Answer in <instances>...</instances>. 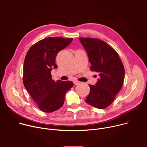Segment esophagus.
Listing matches in <instances>:
<instances>
[{"label":"esophagus","instance_id":"obj_1","mask_svg":"<svg viewBox=\"0 0 147 147\" xmlns=\"http://www.w3.org/2000/svg\"><path fill=\"white\" fill-rule=\"evenodd\" d=\"M73 82H74V84L75 85H78V84H80V82L77 81V80H74Z\"/></svg>","mask_w":147,"mask_h":147}]
</instances>
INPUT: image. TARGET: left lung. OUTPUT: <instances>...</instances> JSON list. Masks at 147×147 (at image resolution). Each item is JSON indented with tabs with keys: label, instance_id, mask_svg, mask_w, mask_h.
<instances>
[{
	"label": "left lung",
	"instance_id": "obj_1",
	"mask_svg": "<svg viewBox=\"0 0 147 147\" xmlns=\"http://www.w3.org/2000/svg\"><path fill=\"white\" fill-rule=\"evenodd\" d=\"M91 64V70L99 73L95 86L90 84V92L86 102L98 109H104L112 103L122 87L124 68L117 53L98 39L79 38Z\"/></svg>",
	"mask_w": 147,
	"mask_h": 147
}]
</instances>
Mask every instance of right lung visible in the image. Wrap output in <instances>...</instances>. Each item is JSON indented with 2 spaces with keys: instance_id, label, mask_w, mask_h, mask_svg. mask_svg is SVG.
<instances>
[{
  "instance_id": "obj_1",
  "label": "right lung",
  "mask_w": 147,
  "mask_h": 147,
  "mask_svg": "<svg viewBox=\"0 0 147 147\" xmlns=\"http://www.w3.org/2000/svg\"><path fill=\"white\" fill-rule=\"evenodd\" d=\"M72 40V38L48 37L33 45L26 56L24 86L39 108L44 112L60 109L64 103L66 93L73 86V82L70 81L52 80L51 74L53 68L57 67V54Z\"/></svg>"
}]
</instances>
